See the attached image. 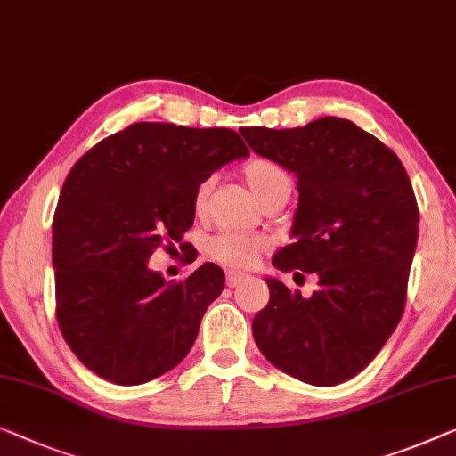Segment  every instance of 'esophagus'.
<instances>
[{
  "mask_svg": "<svg viewBox=\"0 0 456 456\" xmlns=\"http://www.w3.org/2000/svg\"><path fill=\"white\" fill-rule=\"evenodd\" d=\"M243 281H246V276L243 274H240V272H227V276H225V282H227V287H237V284H241Z\"/></svg>",
  "mask_w": 456,
  "mask_h": 456,
  "instance_id": "34e87169",
  "label": "esophagus"
}]
</instances>
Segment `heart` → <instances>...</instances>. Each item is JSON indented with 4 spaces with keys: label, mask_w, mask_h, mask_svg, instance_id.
Here are the masks:
<instances>
[{
    "label": "heart",
    "mask_w": 456,
    "mask_h": 456,
    "mask_svg": "<svg viewBox=\"0 0 456 456\" xmlns=\"http://www.w3.org/2000/svg\"><path fill=\"white\" fill-rule=\"evenodd\" d=\"M241 174L264 205H270V202L282 199V196H290V190H293V182H290L289 174L284 172V167L266 158L248 161L246 166H243ZM210 188H213V182L210 180H202L200 184L196 186L192 196L194 213H202V210H205ZM266 248L268 243L266 240H262V237L225 231V233L215 235L213 240L207 243V254L210 260L221 264V266L246 270L254 266L257 257L264 254Z\"/></svg>",
    "instance_id": "heart-1"
}]
</instances>
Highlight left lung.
Returning <instances> with one entry per match:
<instances>
[{
  "label": "left lung",
  "mask_w": 456,
  "mask_h": 456,
  "mask_svg": "<svg viewBox=\"0 0 456 456\" xmlns=\"http://www.w3.org/2000/svg\"><path fill=\"white\" fill-rule=\"evenodd\" d=\"M240 133L297 175L295 243L272 264L319 276L309 298L266 278L270 301L251 323L257 348L303 383H344L372 362L403 315L419 223L411 182L385 142L346 118Z\"/></svg>",
  "instance_id": "left-lung-1"
}]
</instances>
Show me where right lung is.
Segmentation results:
<instances>
[{
    "label": "right lung",
    "mask_w": 456,
    "mask_h": 456,
    "mask_svg": "<svg viewBox=\"0 0 456 456\" xmlns=\"http://www.w3.org/2000/svg\"><path fill=\"white\" fill-rule=\"evenodd\" d=\"M249 149L231 128L134 122L81 155L53 216L54 314L65 342L98 377L141 385L178 366L225 274L202 264L184 281L147 268L184 251L202 180Z\"/></svg>",
    "instance_id": "right-lung-1"
}]
</instances>
